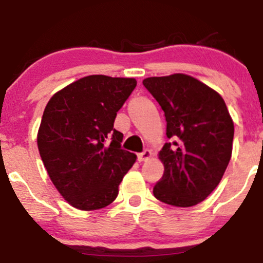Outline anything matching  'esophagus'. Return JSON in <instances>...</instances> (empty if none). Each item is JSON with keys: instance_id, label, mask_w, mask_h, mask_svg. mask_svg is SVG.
<instances>
[{"instance_id": "34e87169", "label": "esophagus", "mask_w": 263, "mask_h": 263, "mask_svg": "<svg viewBox=\"0 0 263 263\" xmlns=\"http://www.w3.org/2000/svg\"><path fill=\"white\" fill-rule=\"evenodd\" d=\"M151 156H152V152L149 151V149H144L143 152H141V154H138V161H139V162L146 161V160H148Z\"/></svg>"}]
</instances>
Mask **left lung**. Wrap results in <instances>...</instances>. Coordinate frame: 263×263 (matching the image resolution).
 <instances>
[{
    "mask_svg": "<svg viewBox=\"0 0 263 263\" xmlns=\"http://www.w3.org/2000/svg\"><path fill=\"white\" fill-rule=\"evenodd\" d=\"M143 85L166 120L159 156L164 174L154 195L165 204L189 208L212 194L231 159L234 122L218 92L182 73L148 77Z\"/></svg>",
    "mask_w": 263,
    "mask_h": 263,
    "instance_id": "obj_1",
    "label": "left lung"
}]
</instances>
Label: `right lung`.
Returning a JSON list of instances; mask_svg holds the SVG:
<instances>
[{"label": "right lung", "instance_id": "obj_1", "mask_svg": "<svg viewBox=\"0 0 263 263\" xmlns=\"http://www.w3.org/2000/svg\"><path fill=\"white\" fill-rule=\"evenodd\" d=\"M134 79L92 74L51 97L37 144L50 179L74 208L97 211L111 204L137 156L121 148L114 129L119 109L136 89Z\"/></svg>", "mask_w": 263, "mask_h": 263}]
</instances>
